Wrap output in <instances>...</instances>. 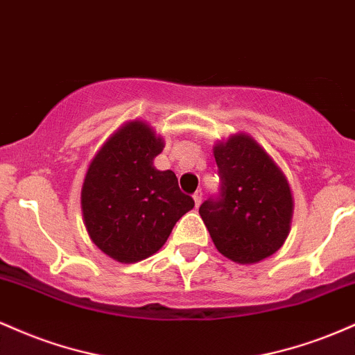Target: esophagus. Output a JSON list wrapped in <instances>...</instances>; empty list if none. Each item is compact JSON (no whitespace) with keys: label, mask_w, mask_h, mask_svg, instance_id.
Returning a JSON list of instances; mask_svg holds the SVG:
<instances>
[{"label":"esophagus","mask_w":355,"mask_h":355,"mask_svg":"<svg viewBox=\"0 0 355 355\" xmlns=\"http://www.w3.org/2000/svg\"><path fill=\"white\" fill-rule=\"evenodd\" d=\"M202 191L200 190H197V191H195V193H193V200H195V207H198V205H200V203H202Z\"/></svg>","instance_id":"34e87169"}]
</instances>
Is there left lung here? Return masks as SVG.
<instances>
[{"label": "left lung", "instance_id": "obj_1", "mask_svg": "<svg viewBox=\"0 0 355 355\" xmlns=\"http://www.w3.org/2000/svg\"><path fill=\"white\" fill-rule=\"evenodd\" d=\"M218 197L198 214L217 250L237 263H257L275 254L291 232V185L272 157L245 133L214 146Z\"/></svg>", "mask_w": 355, "mask_h": 355}]
</instances>
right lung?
Segmentation results:
<instances>
[{
    "instance_id": "1",
    "label": "right lung",
    "mask_w": 355,
    "mask_h": 355,
    "mask_svg": "<svg viewBox=\"0 0 355 355\" xmlns=\"http://www.w3.org/2000/svg\"><path fill=\"white\" fill-rule=\"evenodd\" d=\"M164 138L140 120L116 130L88 166L81 211L92 242L103 254L135 263L160 250L175 223L193 209L172 170H157L153 158Z\"/></svg>"
}]
</instances>
